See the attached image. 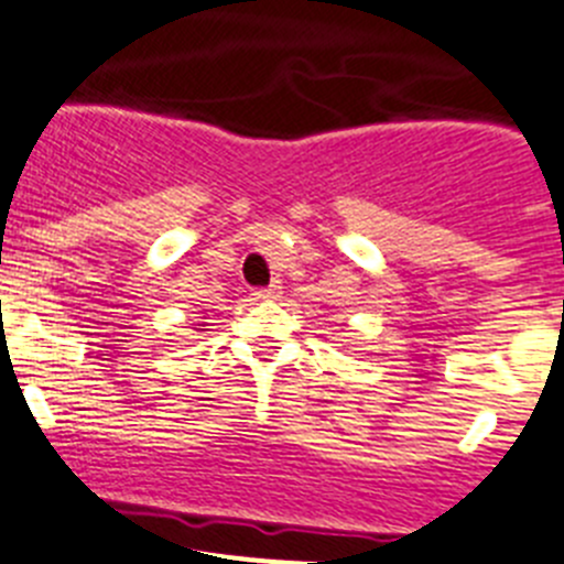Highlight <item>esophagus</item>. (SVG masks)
Returning a JSON list of instances; mask_svg holds the SVG:
<instances>
[{"mask_svg": "<svg viewBox=\"0 0 564 564\" xmlns=\"http://www.w3.org/2000/svg\"><path fill=\"white\" fill-rule=\"evenodd\" d=\"M281 294H283V286L275 281V283H272V286H267V289H256V292H252V297H256V301L270 303V301H278Z\"/></svg>", "mask_w": 564, "mask_h": 564, "instance_id": "obj_1", "label": "esophagus"}]
</instances>
